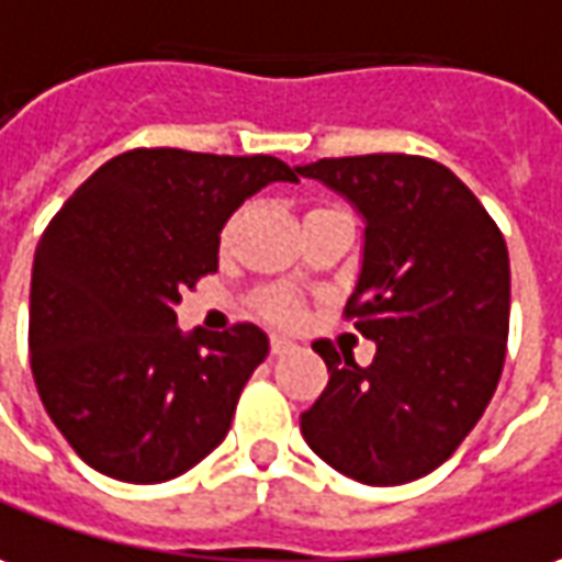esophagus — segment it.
<instances>
[{"label": "esophagus", "instance_id": "obj_1", "mask_svg": "<svg viewBox=\"0 0 562 562\" xmlns=\"http://www.w3.org/2000/svg\"><path fill=\"white\" fill-rule=\"evenodd\" d=\"M269 351H272V358H281V355L293 351V342H290V339H284V336H272V342H269Z\"/></svg>", "mask_w": 562, "mask_h": 562}]
</instances>
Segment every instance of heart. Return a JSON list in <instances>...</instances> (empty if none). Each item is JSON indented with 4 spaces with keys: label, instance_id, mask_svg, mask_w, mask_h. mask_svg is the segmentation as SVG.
<instances>
[{
    "label": "heart",
    "instance_id": "obj_1",
    "mask_svg": "<svg viewBox=\"0 0 562 562\" xmlns=\"http://www.w3.org/2000/svg\"><path fill=\"white\" fill-rule=\"evenodd\" d=\"M235 226H238V216H232L229 223L223 226V244L232 241ZM257 305L266 318L274 321V324H284V327H293V324H300V318H303V305H300V300H296V296H293V293L284 288L262 290V293H259Z\"/></svg>",
    "mask_w": 562,
    "mask_h": 562
}]
</instances>
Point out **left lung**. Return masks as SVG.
I'll use <instances>...</instances> for the list:
<instances>
[{
	"mask_svg": "<svg viewBox=\"0 0 562 562\" xmlns=\"http://www.w3.org/2000/svg\"><path fill=\"white\" fill-rule=\"evenodd\" d=\"M367 220L346 315L376 339L367 367L318 339L327 389L300 416L305 443L367 486L431 474L481 422L508 351L505 235L450 168L425 156L321 158L296 168Z\"/></svg>",
	"mask_w": 562,
	"mask_h": 562,
	"instance_id": "left-lung-1",
	"label": "left lung"
}]
</instances>
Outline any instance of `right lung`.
<instances>
[{
  "label": "right lung",
  "mask_w": 562,
  "mask_h": 562,
  "mask_svg": "<svg viewBox=\"0 0 562 562\" xmlns=\"http://www.w3.org/2000/svg\"><path fill=\"white\" fill-rule=\"evenodd\" d=\"M296 173L274 156L127 149L52 216L30 284V367L81 462L165 483L229 435L269 339L250 321L183 336L173 305L216 272L235 207Z\"/></svg>",
  "instance_id": "1"
}]
</instances>
